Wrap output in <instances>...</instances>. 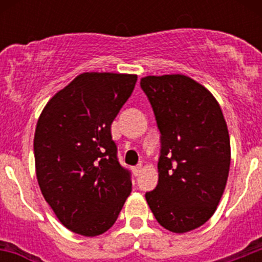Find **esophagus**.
<instances>
[{"label":"esophagus","instance_id":"1","mask_svg":"<svg viewBox=\"0 0 262 262\" xmlns=\"http://www.w3.org/2000/svg\"><path fill=\"white\" fill-rule=\"evenodd\" d=\"M142 164H139V165H136V166H134L133 168V172H134V174L135 176H138L139 173H140V170H142Z\"/></svg>","mask_w":262,"mask_h":262}]
</instances>
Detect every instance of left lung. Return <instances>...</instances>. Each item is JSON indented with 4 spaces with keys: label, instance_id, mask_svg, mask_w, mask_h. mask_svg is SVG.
Wrapping results in <instances>:
<instances>
[{
    "label": "left lung",
    "instance_id": "1",
    "mask_svg": "<svg viewBox=\"0 0 262 262\" xmlns=\"http://www.w3.org/2000/svg\"><path fill=\"white\" fill-rule=\"evenodd\" d=\"M140 86L161 134L159 182L145 200L164 228L189 232L209 221L223 195L231 164L227 123L214 96L187 76H147Z\"/></svg>",
    "mask_w": 262,
    "mask_h": 262
}]
</instances>
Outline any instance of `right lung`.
Wrapping results in <instances>:
<instances>
[{
  "instance_id": "obj_1",
  "label": "right lung",
  "mask_w": 262,
  "mask_h": 262,
  "mask_svg": "<svg viewBox=\"0 0 262 262\" xmlns=\"http://www.w3.org/2000/svg\"><path fill=\"white\" fill-rule=\"evenodd\" d=\"M136 80V75L82 73L39 117L34 138L38 184L72 232L89 237L106 232L131 193V173L118 161L111 123Z\"/></svg>"
}]
</instances>
